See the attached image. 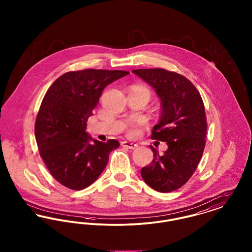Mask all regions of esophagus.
Here are the masks:
<instances>
[{"mask_svg":"<svg viewBox=\"0 0 252 252\" xmlns=\"http://www.w3.org/2000/svg\"><path fill=\"white\" fill-rule=\"evenodd\" d=\"M121 144H122L123 147L128 148V149H135V148L138 147L137 144H133V143H130V142H127V141H124V142H122Z\"/></svg>","mask_w":252,"mask_h":252,"instance_id":"esophagus-1","label":"esophagus"}]
</instances>
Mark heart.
Masks as SVG:
<instances>
[{"label": "heart", "mask_w": 252, "mask_h": 252, "mask_svg": "<svg viewBox=\"0 0 252 252\" xmlns=\"http://www.w3.org/2000/svg\"><path fill=\"white\" fill-rule=\"evenodd\" d=\"M139 88L144 89V90L148 92V90L145 89V88H142V87H139ZM148 93H149V92H148ZM143 125H144V121L143 120L131 121V122L128 124V134H129L130 136L137 135V134L139 133V130H140V126H143Z\"/></svg>", "instance_id": "1"}]
</instances>
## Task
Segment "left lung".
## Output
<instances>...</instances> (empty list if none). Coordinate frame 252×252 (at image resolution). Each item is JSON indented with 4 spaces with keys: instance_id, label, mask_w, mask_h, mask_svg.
Here are the masks:
<instances>
[{
    "instance_id": "8db88e82",
    "label": "left lung",
    "mask_w": 252,
    "mask_h": 252,
    "mask_svg": "<svg viewBox=\"0 0 252 252\" xmlns=\"http://www.w3.org/2000/svg\"><path fill=\"white\" fill-rule=\"evenodd\" d=\"M132 72L150 85L161 101L151 138L168 145L163 155L150 146L154 158L141 175L158 192H173L190 180L203 155L207 120L202 98L192 82L178 72L159 68Z\"/></svg>"
}]
</instances>
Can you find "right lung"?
Returning a JSON list of instances; mask_svg holds the SVG:
<instances>
[{
    "instance_id": "obj_1",
    "label": "right lung",
    "mask_w": 252,
    "mask_h": 252,
    "mask_svg": "<svg viewBox=\"0 0 252 252\" xmlns=\"http://www.w3.org/2000/svg\"><path fill=\"white\" fill-rule=\"evenodd\" d=\"M128 73L95 69L68 72L49 88L36 115L35 136L49 172L63 186L74 191L90 186L107 166L109 153L119 147L116 140L92 139L86 126L104 89Z\"/></svg>"
}]
</instances>
